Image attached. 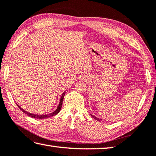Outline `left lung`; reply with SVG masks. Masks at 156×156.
Listing matches in <instances>:
<instances>
[{
    "instance_id": "left-lung-1",
    "label": "left lung",
    "mask_w": 156,
    "mask_h": 156,
    "mask_svg": "<svg viewBox=\"0 0 156 156\" xmlns=\"http://www.w3.org/2000/svg\"><path fill=\"white\" fill-rule=\"evenodd\" d=\"M92 115V116L93 117V118H94V119H96V120H97V121H101V119H98V118H97V117H96L95 116H94V115Z\"/></svg>"
}]
</instances>
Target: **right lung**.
Returning a JSON list of instances; mask_svg holds the SVG:
<instances>
[{
  "mask_svg": "<svg viewBox=\"0 0 156 156\" xmlns=\"http://www.w3.org/2000/svg\"><path fill=\"white\" fill-rule=\"evenodd\" d=\"M64 94H65V92H64V93L62 94V96H61L60 101V102H59V105H58V107L56 108V110H55V111H54V112H53V113H49V114H47V115L32 114V113H28V112H27V111H24L23 109H22V108L20 107L18 105H17V107H18L20 108V110H22V112H23V113H26V114H27L28 116L33 117V118H35V119H45V118H49V117H51L52 116H54L55 115L58 114L60 111L61 108H62V102H63Z\"/></svg>",
  "mask_w": 156,
  "mask_h": 156,
  "instance_id": "obj_1",
  "label": "right lung"
}]
</instances>
